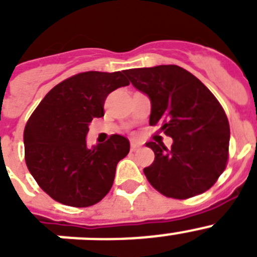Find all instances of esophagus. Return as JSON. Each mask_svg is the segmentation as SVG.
Wrapping results in <instances>:
<instances>
[{
	"label": "esophagus",
	"instance_id": "esophagus-1",
	"mask_svg": "<svg viewBox=\"0 0 257 257\" xmlns=\"http://www.w3.org/2000/svg\"><path fill=\"white\" fill-rule=\"evenodd\" d=\"M138 149H140V144L136 142H131V151L136 152Z\"/></svg>",
	"mask_w": 257,
	"mask_h": 257
}]
</instances>
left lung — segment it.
Masks as SVG:
<instances>
[{
  "label": "left lung",
  "instance_id": "obj_1",
  "mask_svg": "<svg viewBox=\"0 0 257 257\" xmlns=\"http://www.w3.org/2000/svg\"><path fill=\"white\" fill-rule=\"evenodd\" d=\"M134 87L148 95L149 124L172 138L165 144L147 143L154 161L144 174L161 194L187 199L210 189L225 170L230 128L212 92L178 65L123 70Z\"/></svg>",
  "mask_w": 257,
  "mask_h": 257
}]
</instances>
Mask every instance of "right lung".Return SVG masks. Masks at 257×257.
I'll list each match as a JSON object with an SVG mask.
<instances>
[{
	"label": "right lung",
	"instance_id": "right-lung-1",
	"mask_svg": "<svg viewBox=\"0 0 257 257\" xmlns=\"http://www.w3.org/2000/svg\"><path fill=\"white\" fill-rule=\"evenodd\" d=\"M127 85L122 72L78 73L51 88L32 113L24 128L26 163L52 199L88 207L108 194L130 142L112 135L88 148L86 135L90 122L104 115L106 96Z\"/></svg>",
	"mask_w": 257,
	"mask_h": 257
}]
</instances>
